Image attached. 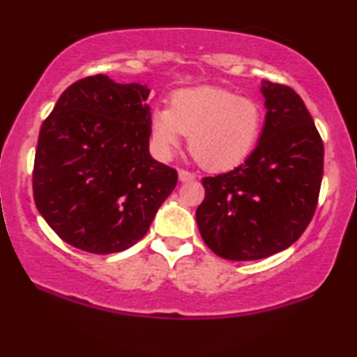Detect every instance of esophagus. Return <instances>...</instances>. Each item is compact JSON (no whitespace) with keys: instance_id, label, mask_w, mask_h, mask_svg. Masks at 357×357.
Returning <instances> with one entry per match:
<instances>
[{"instance_id":"obj_1","label":"esophagus","mask_w":357,"mask_h":357,"mask_svg":"<svg viewBox=\"0 0 357 357\" xmlns=\"http://www.w3.org/2000/svg\"><path fill=\"white\" fill-rule=\"evenodd\" d=\"M178 174H179V181H192V179H195V174L188 169H179Z\"/></svg>"}]
</instances>
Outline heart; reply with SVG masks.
<instances>
[{
    "label": "heart",
    "instance_id": "heart-1",
    "mask_svg": "<svg viewBox=\"0 0 357 357\" xmlns=\"http://www.w3.org/2000/svg\"><path fill=\"white\" fill-rule=\"evenodd\" d=\"M264 127V109L252 97L225 89L181 90L171 109L151 114L155 149L171 155L181 146L183 134L195 161L208 171H227L241 165L255 147Z\"/></svg>",
    "mask_w": 357,
    "mask_h": 357
}]
</instances>
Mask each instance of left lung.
Here are the masks:
<instances>
[{"instance_id":"obj_1","label":"left lung","mask_w":357,"mask_h":357,"mask_svg":"<svg viewBox=\"0 0 357 357\" xmlns=\"http://www.w3.org/2000/svg\"><path fill=\"white\" fill-rule=\"evenodd\" d=\"M267 119L247 161L203 178L199 233L227 260H260L296 243L321 191L324 142L304 100L284 84L264 85Z\"/></svg>"}]
</instances>
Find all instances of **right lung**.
<instances>
[{"label": "right lung", "mask_w": 357, "mask_h": 357, "mask_svg": "<svg viewBox=\"0 0 357 357\" xmlns=\"http://www.w3.org/2000/svg\"><path fill=\"white\" fill-rule=\"evenodd\" d=\"M149 89L107 75L77 80L40 129L33 198L52 230L96 255L136 245L178 184L149 154Z\"/></svg>", "instance_id": "obj_1"}]
</instances>
